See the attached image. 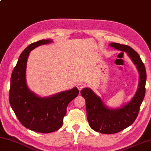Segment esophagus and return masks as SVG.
Wrapping results in <instances>:
<instances>
[{
  "label": "esophagus",
  "instance_id": "esophagus-1",
  "mask_svg": "<svg viewBox=\"0 0 151 151\" xmlns=\"http://www.w3.org/2000/svg\"><path fill=\"white\" fill-rule=\"evenodd\" d=\"M77 87H78L79 90H80V91L81 89H82L84 87H85V85H84L83 83H78L77 85Z\"/></svg>",
  "mask_w": 151,
  "mask_h": 151
}]
</instances>
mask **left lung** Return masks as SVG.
<instances>
[{
  "label": "left lung",
  "instance_id": "8db88e82",
  "mask_svg": "<svg viewBox=\"0 0 151 151\" xmlns=\"http://www.w3.org/2000/svg\"><path fill=\"white\" fill-rule=\"evenodd\" d=\"M110 46L126 52L136 65L139 74L138 88L135 94L129 102L118 108H110L104 104L100 97L89 88L81 91L86 99L87 118L90 127L103 134H113L123 131L133 123L138 115L140 107L145 95L147 80L146 70L139 55L127 45L111 43Z\"/></svg>",
  "mask_w": 151,
  "mask_h": 151
}]
</instances>
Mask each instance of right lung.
Returning a JSON list of instances; mask_svg holds the SVG:
<instances>
[{
    "label": "right lung",
    "instance_id": "obj_1",
    "mask_svg": "<svg viewBox=\"0 0 151 151\" xmlns=\"http://www.w3.org/2000/svg\"><path fill=\"white\" fill-rule=\"evenodd\" d=\"M52 42L51 39L41 40L26 47L10 78L9 101L12 109L24 127L42 133H52L62 127L68 104L79 94L75 87L48 97H40L28 87L26 66L29 54L38 46Z\"/></svg>",
    "mask_w": 151,
    "mask_h": 151
}]
</instances>
